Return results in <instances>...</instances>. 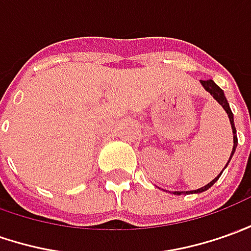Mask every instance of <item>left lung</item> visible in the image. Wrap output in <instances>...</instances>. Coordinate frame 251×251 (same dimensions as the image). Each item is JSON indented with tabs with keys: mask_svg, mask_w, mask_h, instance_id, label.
Instances as JSON below:
<instances>
[{
	"mask_svg": "<svg viewBox=\"0 0 251 251\" xmlns=\"http://www.w3.org/2000/svg\"><path fill=\"white\" fill-rule=\"evenodd\" d=\"M201 83H202V86L204 88V90H207L211 96L214 97V100H217V103H219L220 105L226 110V112L228 114V118H229V122H231V127H232V133H233V147H232V152H231V156H229V159H228V162H226V166H228V163H229V161L232 159L233 154H235V150H236V147H238V136H236V127H235V124H233V114L232 111H231V108H229V103L226 101V95H224V90L221 89L219 85H216V82H214L213 79L201 81ZM221 173H223V172H221ZM221 173H220L214 180H211L210 183L206 184L204 187H202V188H198V190L195 191H175L173 194H175V195H183V194H201V192H203V191L209 190L211 185L219 180Z\"/></svg>",
	"mask_w": 251,
	"mask_h": 251,
	"instance_id": "8db88e82",
	"label": "left lung"
}]
</instances>
